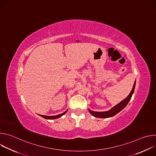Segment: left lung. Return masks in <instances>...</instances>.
<instances>
[{
	"label": "left lung",
	"mask_w": 156,
	"mask_h": 156,
	"mask_svg": "<svg viewBox=\"0 0 156 156\" xmlns=\"http://www.w3.org/2000/svg\"><path fill=\"white\" fill-rule=\"evenodd\" d=\"M135 85H136V80L134 83V84H133L132 90L129 94V95L122 101H121L120 103L113 107L112 108L110 109L108 111H105V112H94V111H93L89 108V112L94 117H98V118H109V117H112L116 114H117L119 112H120L122 110H123L126 105L128 104L129 102L132 95L134 93L135 91Z\"/></svg>",
	"instance_id": "obj_1"
}]
</instances>
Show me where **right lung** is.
I'll return each instance as SVG.
<instances>
[{
	"mask_svg": "<svg viewBox=\"0 0 156 156\" xmlns=\"http://www.w3.org/2000/svg\"><path fill=\"white\" fill-rule=\"evenodd\" d=\"M68 110H66L65 112H64L63 113L61 114H58V115H53V116H47V115H39L41 117H43L44 119H49V120H52V119H58V118H60L61 117L62 115H63L65 113H66V112H67Z\"/></svg>",
	"mask_w": 156,
	"mask_h": 156,
	"instance_id": "right-lung-1",
	"label": "right lung"
}]
</instances>
